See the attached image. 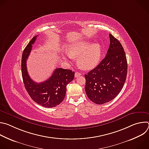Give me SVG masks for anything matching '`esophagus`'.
Segmentation results:
<instances>
[{
    "instance_id": "1",
    "label": "esophagus",
    "mask_w": 149,
    "mask_h": 149,
    "mask_svg": "<svg viewBox=\"0 0 149 149\" xmlns=\"http://www.w3.org/2000/svg\"><path fill=\"white\" fill-rule=\"evenodd\" d=\"M79 75H81V74H80L79 72H76L75 73V77H79Z\"/></svg>"
}]
</instances>
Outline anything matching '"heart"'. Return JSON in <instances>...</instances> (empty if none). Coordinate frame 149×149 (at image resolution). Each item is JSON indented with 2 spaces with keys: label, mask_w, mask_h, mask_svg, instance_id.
Segmentation results:
<instances>
[{
  "label": "heart",
  "mask_w": 149,
  "mask_h": 149,
  "mask_svg": "<svg viewBox=\"0 0 149 149\" xmlns=\"http://www.w3.org/2000/svg\"><path fill=\"white\" fill-rule=\"evenodd\" d=\"M68 53L63 55L65 59L78 57V65L86 70L94 68L100 63L102 56V48L98 42L91 44L87 40L78 41L70 44Z\"/></svg>",
  "instance_id": "heart-1"
}]
</instances>
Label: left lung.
I'll list each match as a JSON object with an SVG mask.
<instances>
[{
  "instance_id": "8db88e82",
  "label": "left lung",
  "mask_w": 149,
  "mask_h": 149,
  "mask_svg": "<svg viewBox=\"0 0 149 149\" xmlns=\"http://www.w3.org/2000/svg\"><path fill=\"white\" fill-rule=\"evenodd\" d=\"M110 44L107 55L94 69L85 75L89 99L97 104L113 100L121 91L127 74V62L120 41L109 34Z\"/></svg>"
}]
</instances>
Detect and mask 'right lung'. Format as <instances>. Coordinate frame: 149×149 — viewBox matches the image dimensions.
<instances>
[{
    "label": "right lung",
    "mask_w": 149,
    "mask_h": 149,
    "mask_svg": "<svg viewBox=\"0 0 149 149\" xmlns=\"http://www.w3.org/2000/svg\"><path fill=\"white\" fill-rule=\"evenodd\" d=\"M37 36L31 40L22 54L21 70L24 84L29 96L35 102L45 107H54L64 99L67 86L74 79L75 73L70 70L56 68L47 80L40 83L33 81L27 71L26 61Z\"/></svg>",
    "instance_id": "add662e5"
}]
</instances>
